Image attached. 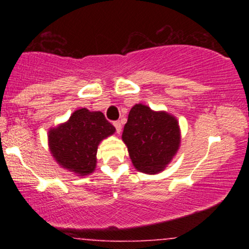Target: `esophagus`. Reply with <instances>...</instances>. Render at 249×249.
Listing matches in <instances>:
<instances>
[{
	"label": "esophagus",
	"instance_id": "34e87169",
	"mask_svg": "<svg viewBox=\"0 0 249 249\" xmlns=\"http://www.w3.org/2000/svg\"><path fill=\"white\" fill-rule=\"evenodd\" d=\"M113 125H115V127H116V131H117V133H121L122 132V124L119 122H115L113 123Z\"/></svg>",
	"mask_w": 249,
	"mask_h": 249
}]
</instances>
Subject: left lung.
Wrapping results in <instances>:
<instances>
[{
  "mask_svg": "<svg viewBox=\"0 0 249 249\" xmlns=\"http://www.w3.org/2000/svg\"><path fill=\"white\" fill-rule=\"evenodd\" d=\"M133 166L142 173L165 170L180 146V128L176 117L136 104L128 113L122 136Z\"/></svg>",
  "mask_w": 249,
  "mask_h": 249,
  "instance_id": "left-lung-1",
  "label": "left lung"
}]
</instances>
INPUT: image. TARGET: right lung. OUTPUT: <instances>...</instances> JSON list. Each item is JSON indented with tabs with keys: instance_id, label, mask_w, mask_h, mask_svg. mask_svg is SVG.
Here are the masks:
<instances>
[{
	"instance_id": "add662e5",
	"label": "right lung",
	"mask_w": 249,
	"mask_h": 249,
	"mask_svg": "<svg viewBox=\"0 0 249 249\" xmlns=\"http://www.w3.org/2000/svg\"><path fill=\"white\" fill-rule=\"evenodd\" d=\"M116 128L101 111L76 110L69 121L50 128L49 148L63 168L79 177L92 173L96 168L97 148L103 139L115 133Z\"/></svg>"
}]
</instances>
